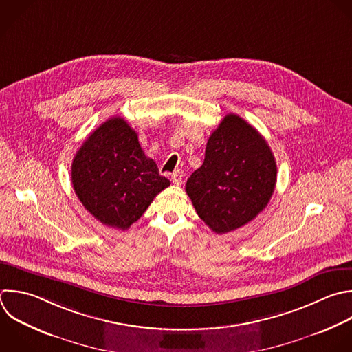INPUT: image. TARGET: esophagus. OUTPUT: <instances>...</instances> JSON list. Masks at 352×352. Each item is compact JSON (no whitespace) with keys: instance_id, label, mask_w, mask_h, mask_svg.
<instances>
[{"instance_id":"34e87169","label":"esophagus","mask_w":352,"mask_h":352,"mask_svg":"<svg viewBox=\"0 0 352 352\" xmlns=\"http://www.w3.org/2000/svg\"><path fill=\"white\" fill-rule=\"evenodd\" d=\"M183 177H184L183 172H182V170H176V172L172 173V183L176 184V186H182Z\"/></svg>"}]
</instances>
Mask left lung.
Returning <instances> with one entry per match:
<instances>
[{"instance_id": "1", "label": "left lung", "mask_w": 352, "mask_h": 352, "mask_svg": "<svg viewBox=\"0 0 352 352\" xmlns=\"http://www.w3.org/2000/svg\"><path fill=\"white\" fill-rule=\"evenodd\" d=\"M276 184V164L265 139L236 114H228L210 135L205 160L186 191L198 216L216 234L253 220Z\"/></svg>"}]
</instances>
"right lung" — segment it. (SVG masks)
<instances>
[{
    "mask_svg": "<svg viewBox=\"0 0 352 352\" xmlns=\"http://www.w3.org/2000/svg\"><path fill=\"white\" fill-rule=\"evenodd\" d=\"M72 183L85 209L100 223L128 230L170 182L146 157L138 133L121 117L94 131L77 151Z\"/></svg>",
    "mask_w": 352,
    "mask_h": 352,
    "instance_id": "obj_1",
    "label": "right lung"
}]
</instances>
